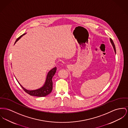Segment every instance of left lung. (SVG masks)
Instances as JSON below:
<instances>
[{
    "instance_id": "8db88e82",
    "label": "left lung",
    "mask_w": 128,
    "mask_h": 128,
    "mask_svg": "<svg viewBox=\"0 0 128 128\" xmlns=\"http://www.w3.org/2000/svg\"><path fill=\"white\" fill-rule=\"evenodd\" d=\"M110 41H111V43L112 44V46H113V48H114V52H115V53H116V47H115V45H114V42L112 41V39H110Z\"/></svg>"
}]
</instances>
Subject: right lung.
<instances>
[{"mask_svg":"<svg viewBox=\"0 0 128 128\" xmlns=\"http://www.w3.org/2000/svg\"><path fill=\"white\" fill-rule=\"evenodd\" d=\"M26 34L21 35L20 37H19L16 41L15 42L14 44L16 43L17 41L20 39L21 37L22 36H23L24 35ZM56 70H57V68L56 67L50 70L46 76V80L43 86L41 88H40L39 89H36V90H26L25 88H24L22 85H21L19 82H18L19 83V84L21 86V87L22 88V89L26 92V93H28L29 94H30V96H39V97H42V96H45L47 95H48V94H50L52 91V78L54 76V74H55L56 72Z\"/></svg>","mask_w":128,"mask_h":128,"instance_id":"1","label":"right lung"}]
</instances>
